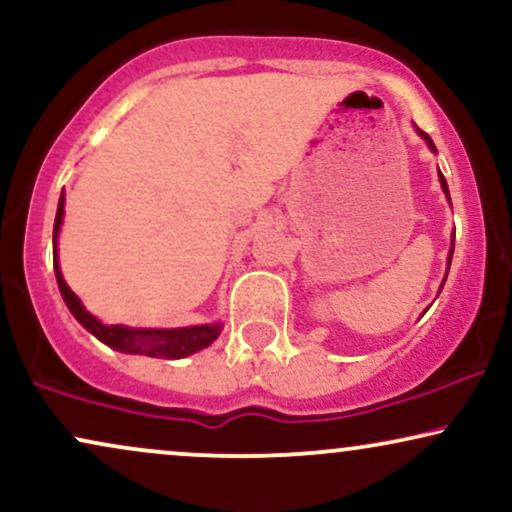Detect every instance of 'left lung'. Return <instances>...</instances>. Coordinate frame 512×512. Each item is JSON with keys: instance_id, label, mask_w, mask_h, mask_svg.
I'll use <instances>...</instances> for the list:
<instances>
[{"instance_id": "obj_1", "label": "left lung", "mask_w": 512, "mask_h": 512, "mask_svg": "<svg viewBox=\"0 0 512 512\" xmlns=\"http://www.w3.org/2000/svg\"><path fill=\"white\" fill-rule=\"evenodd\" d=\"M416 129H418V127H416ZM418 134H420V137H423L425 141H428V146L432 148V151L437 153V148H435V144H432V139L428 137V134H425L423 129H418ZM439 181H442V189H444V193H446V198H449V186H446V179H444L442 172H439ZM449 200H451V198H449ZM451 257H454V245H451V250H449V264H451ZM442 286H444V283H442Z\"/></svg>"}]
</instances>
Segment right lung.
<instances>
[{"label": "right lung", "mask_w": 512, "mask_h": 512, "mask_svg": "<svg viewBox=\"0 0 512 512\" xmlns=\"http://www.w3.org/2000/svg\"><path fill=\"white\" fill-rule=\"evenodd\" d=\"M63 205L66 198H58V210H56V222H54V271H56V283L61 290L63 300H66L70 314L87 328L94 338H99L103 345L118 349L125 354H146V357H165V359H181L189 357L193 352H200L208 345H212L222 333V323H203V326H189V328H127V326H106L96 316H92L87 309L82 307L80 297L68 288V283L63 281L61 267H58L56 257V241L58 231L63 224Z\"/></svg>", "instance_id": "add662e5"}]
</instances>
